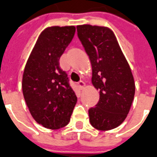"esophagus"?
<instances>
[{
	"label": "esophagus",
	"instance_id": "1",
	"mask_svg": "<svg viewBox=\"0 0 157 157\" xmlns=\"http://www.w3.org/2000/svg\"><path fill=\"white\" fill-rule=\"evenodd\" d=\"M78 86L80 88V89H83V88H84V86H85V84H84V81H79V82L78 83Z\"/></svg>",
	"mask_w": 157,
	"mask_h": 157
}]
</instances>
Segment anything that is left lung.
<instances>
[{"label":"left lung","mask_w":157,"mask_h":157,"mask_svg":"<svg viewBox=\"0 0 157 157\" xmlns=\"http://www.w3.org/2000/svg\"><path fill=\"white\" fill-rule=\"evenodd\" d=\"M77 32L90 60L92 84L100 92L98 103L89 110L91 125L99 130L113 129L125 120L134 101L130 67L109 28L84 24L77 26Z\"/></svg>","instance_id":"obj_1"}]
</instances>
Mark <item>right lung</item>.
<instances>
[{
	"instance_id": "obj_1",
	"label": "right lung",
	"mask_w": 157,
	"mask_h": 157,
	"mask_svg": "<svg viewBox=\"0 0 157 157\" xmlns=\"http://www.w3.org/2000/svg\"><path fill=\"white\" fill-rule=\"evenodd\" d=\"M74 34V26L45 29L38 38L24 68L23 97L34 119L46 128L66 126L77 103L67 74L59 63Z\"/></svg>"
}]
</instances>
